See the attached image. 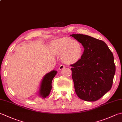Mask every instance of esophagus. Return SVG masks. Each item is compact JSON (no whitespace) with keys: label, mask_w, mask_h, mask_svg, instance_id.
<instances>
[{"label":"esophagus","mask_w":122,"mask_h":122,"mask_svg":"<svg viewBox=\"0 0 122 122\" xmlns=\"http://www.w3.org/2000/svg\"><path fill=\"white\" fill-rule=\"evenodd\" d=\"M64 68H65V66H64V65H60V66H59V70H62V69H63Z\"/></svg>","instance_id":"obj_1"}]
</instances>
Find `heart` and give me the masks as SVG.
<instances>
[{"label":"heart","mask_w":122,"mask_h":122,"mask_svg":"<svg viewBox=\"0 0 122 122\" xmlns=\"http://www.w3.org/2000/svg\"><path fill=\"white\" fill-rule=\"evenodd\" d=\"M50 50L54 55L61 56V59L64 63L71 64L80 59L83 48L81 44L77 40L62 37L51 43Z\"/></svg>","instance_id":"b5f03b06"}]
</instances>
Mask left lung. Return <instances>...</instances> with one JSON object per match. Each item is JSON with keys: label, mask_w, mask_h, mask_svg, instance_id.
Instances as JSON below:
<instances>
[{"label": "left lung", "mask_w": 122, "mask_h": 122, "mask_svg": "<svg viewBox=\"0 0 122 122\" xmlns=\"http://www.w3.org/2000/svg\"><path fill=\"white\" fill-rule=\"evenodd\" d=\"M70 36L85 49L80 59L71 65L76 93L83 101H96L112 87L115 73L113 54L102 40L83 34Z\"/></svg>", "instance_id": "obj_1"}]
</instances>
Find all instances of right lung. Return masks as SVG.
Returning <instances> with one entry per match:
<instances>
[{
  "mask_svg": "<svg viewBox=\"0 0 122 122\" xmlns=\"http://www.w3.org/2000/svg\"><path fill=\"white\" fill-rule=\"evenodd\" d=\"M57 73L56 70L51 71L46 73L41 82L38 95L40 97L45 98L49 96L52 89V81Z\"/></svg>",
  "mask_w": 122,
  "mask_h": 122,
  "instance_id": "add662e5",
  "label": "right lung"
}]
</instances>
